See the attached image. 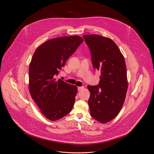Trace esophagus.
<instances>
[{
	"label": "esophagus",
	"mask_w": 154,
	"mask_h": 154,
	"mask_svg": "<svg viewBox=\"0 0 154 154\" xmlns=\"http://www.w3.org/2000/svg\"><path fill=\"white\" fill-rule=\"evenodd\" d=\"M84 87H77V89H78V91H81L82 90L84 89Z\"/></svg>",
	"instance_id": "34e87169"
}]
</instances>
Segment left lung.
Wrapping results in <instances>:
<instances>
[{
    "label": "left lung",
    "mask_w": 154,
    "mask_h": 154,
    "mask_svg": "<svg viewBox=\"0 0 154 154\" xmlns=\"http://www.w3.org/2000/svg\"><path fill=\"white\" fill-rule=\"evenodd\" d=\"M83 36L94 67L101 72L99 84L87 87L90 115L101 123H106L118 115L126 98L128 82L125 58L110 38L98 35Z\"/></svg>",
    "instance_id": "8db88e82"
}]
</instances>
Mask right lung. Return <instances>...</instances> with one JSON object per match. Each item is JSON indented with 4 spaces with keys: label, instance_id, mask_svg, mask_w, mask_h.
Returning a JSON list of instances; mask_svg holds the SVG:
<instances>
[{
    "label": "right lung",
    "instance_id": "1",
    "mask_svg": "<svg viewBox=\"0 0 154 154\" xmlns=\"http://www.w3.org/2000/svg\"><path fill=\"white\" fill-rule=\"evenodd\" d=\"M83 42L79 36L51 39L33 54L29 66V94L42 113L51 121L63 118L73 108L77 87L56 77Z\"/></svg>",
    "mask_w": 154,
    "mask_h": 154
}]
</instances>
